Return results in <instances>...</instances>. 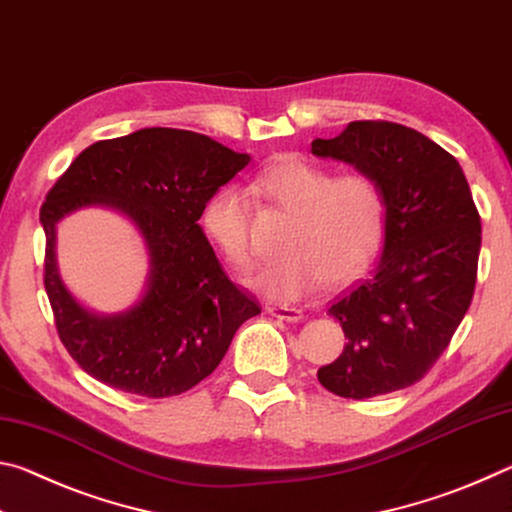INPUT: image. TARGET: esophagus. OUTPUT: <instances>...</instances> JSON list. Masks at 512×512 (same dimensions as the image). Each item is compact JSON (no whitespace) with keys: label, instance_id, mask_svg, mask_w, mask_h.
I'll use <instances>...</instances> for the list:
<instances>
[{"label":"esophagus","instance_id":"34e87169","mask_svg":"<svg viewBox=\"0 0 512 512\" xmlns=\"http://www.w3.org/2000/svg\"><path fill=\"white\" fill-rule=\"evenodd\" d=\"M266 311L275 318L287 320V323H300L302 320V311L296 307H287V305H275V307H266Z\"/></svg>","mask_w":512,"mask_h":512}]
</instances>
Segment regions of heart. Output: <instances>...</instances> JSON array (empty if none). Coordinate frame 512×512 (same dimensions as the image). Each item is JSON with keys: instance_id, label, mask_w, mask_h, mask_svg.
<instances>
[{"instance_id": "b5f03b06", "label": "heart", "mask_w": 512, "mask_h": 512, "mask_svg": "<svg viewBox=\"0 0 512 512\" xmlns=\"http://www.w3.org/2000/svg\"><path fill=\"white\" fill-rule=\"evenodd\" d=\"M250 187L293 216L280 246L284 255L248 277V287L264 298L291 302L316 293L325 280H350L384 235V192L368 173L334 178L320 164L289 155L259 171ZM201 228L232 268L250 264V210L239 189L221 187L207 198Z\"/></svg>"}]
</instances>
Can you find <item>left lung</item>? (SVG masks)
<instances>
[{
	"label": "left lung",
	"mask_w": 512,
	"mask_h": 512,
	"mask_svg": "<svg viewBox=\"0 0 512 512\" xmlns=\"http://www.w3.org/2000/svg\"><path fill=\"white\" fill-rule=\"evenodd\" d=\"M311 153L368 173L386 201L377 266L327 309L348 343L318 381L352 400L400 391L436 363L470 309L481 250L470 185L443 146L391 121H352Z\"/></svg>",
	"instance_id": "1"
}]
</instances>
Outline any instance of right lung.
<instances>
[{
	"instance_id": "right-lung-1",
	"label": "right lung",
	"mask_w": 512,
	"mask_h": 512,
	"mask_svg": "<svg viewBox=\"0 0 512 512\" xmlns=\"http://www.w3.org/2000/svg\"><path fill=\"white\" fill-rule=\"evenodd\" d=\"M248 162L201 133L142 128L88 146L51 187L40 210L45 289L60 341L88 375L124 393L180 395L212 375L262 311L228 280L198 225L207 198ZM85 206L126 215L150 255L143 296L117 315L85 308L57 271V223Z\"/></svg>"
}]
</instances>
